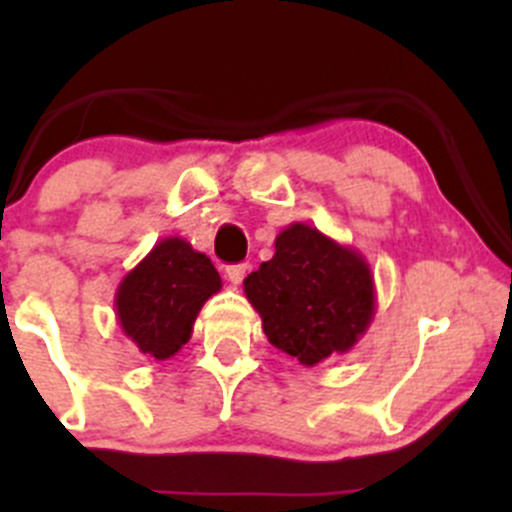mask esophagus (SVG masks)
Masks as SVG:
<instances>
[{
    "instance_id": "obj_1",
    "label": "esophagus",
    "mask_w": 512,
    "mask_h": 512,
    "mask_svg": "<svg viewBox=\"0 0 512 512\" xmlns=\"http://www.w3.org/2000/svg\"><path fill=\"white\" fill-rule=\"evenodd\" d=\"M245 272H247V265H232L225 270V277L230 280V285L237 287L242 280H245Z\"/></svg>"
}]
</instances>
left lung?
I'll return each mask as SVG.
<instances>
[{
  "instance_id": "left-lung-1",
  "label": "left lung",
  "mask_w": 512,
  "mask_h": 512,
  "mask_svg": "<svg viewBox=\"0 0 512 512\" xmlns=\"http://www.w3.org/2000/svg\"><path fill=\"white\" fill-rule=\"evenodd\" d=\"M245 297L272 347L302 366L347 354L376 314L366 257L307 223L277 235L272 260L245 277Z\"/></svg>"
}]
</instances>
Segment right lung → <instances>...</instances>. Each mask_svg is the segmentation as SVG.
Returning a JSON list of instances; mask_svg holds the SVG:
<instances>
[{"label":"right lung","instance_id":"right-lung-1","mask_svg":"<svg viewBox=\"0 0 512 512\" xmlns=\"http://www.w3.org/2000/svg\"><path fill=\"white\" fill-rule=\"evenodd\" d=\"M220 287L223 280L210 257L170 235L118 282L113 307L138 352L165 361L188 344L200 309Z\"/></svg>","mask_w":512,"mask_h":512}]
</instances>
